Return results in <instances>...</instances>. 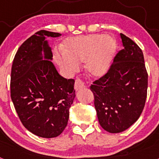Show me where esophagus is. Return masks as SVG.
<instances>
[{
  "instance_id": "esophagus-1",
  "label": "esophagus",
  "mask_w": 159,
  "mask_h": 159,
  "mask_svg": "<svg viewBox=\"0 0 159 159\" xmlns=\"http://www.w3.org/2000/svg\"><path fill=\"white\" fill-rule=\"evenodd\" d=\"M74 88H75V91H78V90L85 88V84H84V82L81 79H76L75 82V85H74Z\"/></svg>"
}]
</instances>
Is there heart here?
Wrapping results in <instances>:
<instances>
[{"mask_svg":"<svg viewBox=\"0 0 159 159\" xmlns=\"http://www.w3.org/2000/svg\"><path fill=\"white\" fill-rule=\"evenodd\" d=\"M116 42L102 34H91L67 38L63 52L55 57L64 71H76L79 63L86 61V68L93 76L104 75L111 63L116 51Z\"/></svg>","mask_w":159,"mask_h":159,"instance_id":"b5f03b06","label":"heart"}]
</instances>
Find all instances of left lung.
I'll use <instances>...</instances> for the list:
<instances>
[{
	"instance_id": "8db88e82",
	"label": "left lung",
	"mask_w": 159,
	"mask_h": 159,
	"mask_svg": "<svg viewBox=\"0 0 159 159\" xmlns=\"http://www.w3.org/2000/svg\"><path fill=\"white\" fill-rule=\"evenodd\" d=\"M123 49L115 57L107 73L90 86L101 127L110 133L124 131L143 111L148 74L141 48L120 34Z\"/></svg>"
}]
</instances>
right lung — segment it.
Here are the masks:
<instances>
[{"instance_id":"add662e5","label":"right lung","mask_w":159,"mask_h":159,"mask_svg":"<svg viewBox=\"0 0 159 159\" xmlns=\"http://www.w3.org/2000/svg\"><path fill=\"white\" fill-rule=\"evenodd\" d=\"M60 36L36 32L19 48L11 71V99L20 120L32 134L47 139L64 131L75 96L74 79L61 76L50 60L52 52L45 38ZM42 51L46 60H42Z\"/></svg>"}]
</instances>
